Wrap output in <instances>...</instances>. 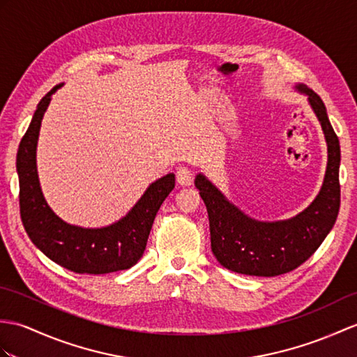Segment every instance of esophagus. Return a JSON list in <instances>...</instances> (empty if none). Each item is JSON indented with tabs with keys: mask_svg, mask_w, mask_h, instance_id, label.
Returning a JSON list of instances; mask_svg holds the SVG:
<instances>
[{
	"mask_svg": "<svg viewBox=\"0 0 357 357\" xmlns=\"http://www.w3.org/2000/svg\"><path fill=\"white\" fill-rule=\"evenodd\" d=\"M193 173L187 167H178L176 169V182L181 185H192L193 184Z\"/></svg>",
	"mask_w": 357,
	"mask_h": 357,
	"instance_id": "esophagus-1",
	"label": "esophagus"
}]
</instances>
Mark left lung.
Returning <instances> with one entry per match:
<instances>
[{"label":"left lung","mask_w":357,"mask_h":357,"mask_svg":"<svg viewBox=\"0 0 357 357\" xmlns=\"http://www.w3.org/2000/svg\"><path fill=\"white\" fill-rule=\"evenodd\" d=\"M296 89L309 97L324 132L328 152L321 192L307 208L287 220L260 222L240 211L202 173L195 179L208 211L211 251L223 268L233 272L255 277L291 272L312 257L336 222L341 205L339 139L321 97L303 84H298Z\"/></svg>","instance_id":"obj_1"}]
</instances>
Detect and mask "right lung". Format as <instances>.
<instances>
[{
	"mask_svg": "<svg viewBox=\"0 0 357 357\" xmlns=\"http://www.w3.org/2000/svg\"><path fill=\"white\" fill-rule=\"evenodd\" d=\"M62 85H56L39 102L16 155L22 225L38 250L65 269L93 275L129 269L146 250L156 213L175 188V175L169 173L152 182L126 216L109 227L82 228L57 218L39 185L36 146L40 121L52 96Z\"/></svg>",
	"mask_w": 357,
	"mask_h": 357,
	"instance_id": "obj_1",
	"label": "right lung"
}]
</instances>
